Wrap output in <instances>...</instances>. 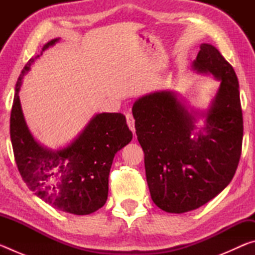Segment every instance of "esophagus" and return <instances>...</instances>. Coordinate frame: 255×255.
Wrapping results in <instances>:
<instances>
[{
	"label": "esophagus",
	"instance_id": "1",
	"mask_svg": "<svg viewBox=\"0 0 255 255\" xmlns=\"http://www.w3.org/2000/svg\"><path fill=\"white\" fill-rule=\"evenodd\" d=\"M126 120H127V125H128L129 129H130V130L133 133H135V131H136V129H135V119H133L132 115L130 114V112H128V114H126Z\"/></svg>",
	"mask_w": 255,
	"mask_h": 255
}]
</instances>
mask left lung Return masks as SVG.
<instances>
[{"instance_id":"obj_1","label":"left lung","mask_w":255,"mask_h":255,"mask_svg":"<svg viewBox=\"0 0 255 255\" xmlns=\"http://www.w3.org/2000/svg\"><path fill=\"white\" fill-rule=\"evenodd\" d=\"M192 66L221 81L208 111L201 114L205 127L196 136L195 116L173 92L146 94L132 106L150 197L166 213L197 209L222 192L242 153L243 115L234 68L209 44H201Z\"/></svg>"}]
</instances>
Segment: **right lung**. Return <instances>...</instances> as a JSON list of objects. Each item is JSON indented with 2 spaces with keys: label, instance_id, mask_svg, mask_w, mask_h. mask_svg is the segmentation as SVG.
<instances>
[{
  "label": "right lung",
  "instance_id": "obj_1",
  "mask_svg": "<svg viewBox=\"0 0 255 255\" xmlns=\"http://www.w3.org/2000/svg\"><path fill=\"white\" fill-rule=\"evenodd\" d=\"M58 40L47 42L42 51ZM34 58L21 72L11 110L10 136L16 166L28 188L51 207L74 215L92 214L106 204L112 161L130 143L132 132L123 114L103 112L94 116L66 147L50 150L37 143L25 124L19 98L22 79Z\"/></svg>",
  "mask_w": 255,
  "mask_h": 255
}]
</instances>
